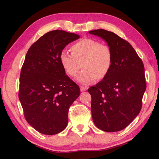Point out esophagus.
Returning <instances> with one entry per match:
<instances>
[{"mask_svg": "<svg viewBox=\"0 0 159 159\" xmlns=\"http://www.w3.org/2000/svg\"><path fill=\"white\" fill-rule=\"evenodd\" d=\"M80 89H81V91H86V90L88 89V88L87 87H83V86H81Z\"/></svg>", "mask_w": 159, "mask_h": 159, "instance_id": "34e87169", "label": "esophagus"}]
</instances>
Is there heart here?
I'll return each instance as SVG.
<instances>
[{
  "label": "heart",
  "mask_w": 159,
  "mask_h": 159,
  "mask_svg": "<svg viewBox=\"0 0 159 159\" xmlns=\"http://www.w3.org/2000/svg\"><path fill=\"white\" fill-rule=\"evenodd\" d=\"M71 52L62 50L60 62L62 68L68 75H77L79 83L86 85L95 79L99 81L105 78L113 65V52L108 46L100 42L85 38L75 42L71 47Z\"/></svg>",
  "instance_id": "heart-1"
}]
</instances>
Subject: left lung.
Returning a JSON list of instances; mask_svg holds the SVG:
<instances>
[{"mask_svg":"<svg viewBox=\"0 0 159 159\" xmlns=\"http://www.w3.org/2000/svg\"><path fill=\"white\" fill-rule=\"evenodd\" d=\"M102 38L113 52V65L107 77L88 89L95 126L105 132L121 131L141 109L146 90L145 68L128 42L103 29L89 31Z\"/></svg>","mask_w":159,"mask_h":159,"instance_id":"8db88e82","label":"left lung"}]
</instances>
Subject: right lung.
<instances>
[{"label":"right lung","instance_id":"obj_1","mask_svg":"<svg viewBox=\"0 0 159 159\" xmlns=\"http://www.w3.org/2000/svg\"><path fill=\"white\" fill-rule=\"evenodd\" d=\"M79 38L74 33L50 31L34 43L26 55L18 98L27 122L40 133L52 135L63 131L69 108L80 94L59 59L64 48Z\"/></svg>","mask_w":159,"mask_h":159}]
</instances>
